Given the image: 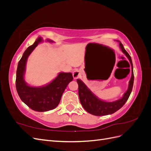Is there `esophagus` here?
Returning a JSON list of instances; mask_svg holds the SVG:
<instances>
[{
    "label": "esophagus",
    "mask_w": 151,
    "mask_h": 151,
    "mask_svg": "<svg viewBox=\"0 0 151 151\" xmlns=\"http://www.w3.org/2000/svg\"><path fill=\"white\" fill-rule=\"evenodd\" d=\"M73 77H74V79H77L79 78L81 76V71L78 70H76L74 72H73Z\"/></svg>",
    "instance_id": "34e87169"
}]
</instances>
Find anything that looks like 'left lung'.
<instances>
[{
	"instance_id": "left-lung-1",
	"label": "left lung",
	"mask_w": 151,
	"mask_h": 151,
	"mask_svg": "<svg viewBox=\"0 0 151 151\" xmlns=\"http://www.w3.org/2000/svg\"><path fill=\"white\" fill-rule=\"evenodd\" d=\"M119 46L122 52L125 55L129 60L132 67V76L129 81V87H128L127 91L123 95L122 98L112 102L103 101L93 94L92 91L87 87L83 81L79 79H77V84L79 86L78 93L80 102L82 106L85 109V110L93 115L103 116L110 115V114L116 112L125 104L132 92L134 81L133 64H132V58L120 42H119Z\"/></svg>"
}]
</instances>
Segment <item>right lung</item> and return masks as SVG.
Segmentation results:
<instances>
[{
	"mask_svg": "<svg viewBox=\"0 0 151 151\" xmlns=\"http://www.w3.org/2000/svg\"><path fill=\"white\" fill-rule=\"evenodd\" d=\"M42 42V38L39 37L33 45L26 50L18 63L16 79V90L22 101L31 109L38 112L55 108L60 103L67 85L73 80L72 73L60 72L56 78L43 86H31L26 83L24 76L27 60L34 49ZM47 42L53 43L49 39L47 40Z\"/></svg>",
	"mask_w": 151,
	"mask_h": 151,
	"instance_id": "obj_1",
	"label": "right lung"
}]
</instances>
